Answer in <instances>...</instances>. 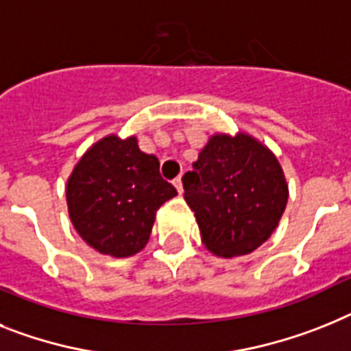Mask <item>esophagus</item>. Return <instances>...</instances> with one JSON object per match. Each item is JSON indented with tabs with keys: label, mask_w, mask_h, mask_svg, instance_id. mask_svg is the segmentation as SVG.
I'll list each match as a JSON object with an SVG mask.
<instances>
[{
	"label": "esophagus",
	"mask_w": 351,
	"mask_h": 351,
	"mask_svg": "<svg viewBox=\"0 0 351 351\" xmlns=\"http://www.w3.org/2000/svg\"><path fill=\"white\" fill-rule=\"evenodd\" d=\"M173 185H175V187H176V191H178V194L184 193V185H182V178H180V176H178V178H175V180H173Z\"/></svg>",
	"instance_id": "1"
}]
</instances>
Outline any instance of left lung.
Masks as SVG:
<instances>
[{
  "label": "left lung",
  "instance_id": "left-lung-1",
  "mask_svg": "<svg viewBox=\"0 0 351 351\" xmlns=\"http://www.w3.org/2000/svg\"><path fill=\"white\" fill-rule=\"evenodd\" d=\"M184 176L203 246L223 258L255 252L275 232L289 199L276 155L246 132L208 137Z\"/></svg>",
  "mask_w": 351,
  "mask_h": 351
}]
</instances>
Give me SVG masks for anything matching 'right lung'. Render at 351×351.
Returning a JSON list of instances; mask_svg holds the SVG:
<instances>
[{"label": "right lung", "instance_id": "1", "mask_svg": "<svg viewBox=\"0 0 351 351\" xmlns=\"http://www.w3.org/2000/svg\"><path fill=\"white\" fill-rule=\"evenodd\" d=\"M158 158L139 149L137 137L110 134L76 162L66 184L76 234L101 255L132 257L144 250L155 214L176 189L158 173Z\"/></svg>", "mask_w": 351, "mask_h": 351}]
</instances>
